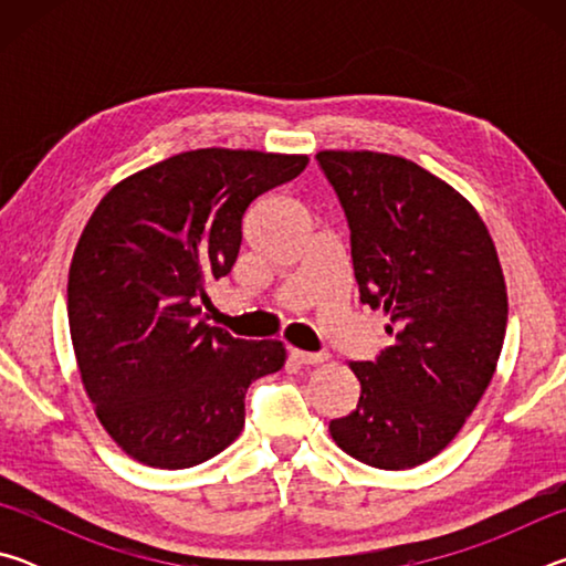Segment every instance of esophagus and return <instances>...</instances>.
<instances>
[{"instance_id": "34e87169", "label": "esophagus", "mask_w": 566, "mask_h": 566, "mask_svg": "<svg viewBox=\"0 0 566 566\" xmlns=\"http://www.w3.org/2000/svg\"><path fill=\"white\" fill-rule=\"evenodd\" d=\"M290 354H292V359H294L296 364H322V361L329 359L324 352H302V349H292Z\"/></svg>"}]
</instances>
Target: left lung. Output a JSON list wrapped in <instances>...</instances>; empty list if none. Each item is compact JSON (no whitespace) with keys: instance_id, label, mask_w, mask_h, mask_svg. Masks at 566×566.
Masks as SVG:
<instances>
[{"instance_id":"left-lung-1","label":"left lung","mask_w":566,"mask_h":566,"mask_svg":"<svg viewBox=\"0 0 566 566\" xmlns=\"http://www.w3.org/2000/svg\"><path fill=\"white\" fill-rule=\"evenodd\" d=\"M317 161L347 214L359 300L385 310L395 337L375 361H349L361 395L329 434L364 464L411 469L452 442L494 377L500 256L476 209L415 161L367 149Z\"/></svg>"}]
</instances>
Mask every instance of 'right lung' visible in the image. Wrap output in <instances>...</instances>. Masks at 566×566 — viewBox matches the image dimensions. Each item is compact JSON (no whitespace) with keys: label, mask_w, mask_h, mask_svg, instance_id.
Masks as SVG:
<instances>
[{"label":"right lung","mask_w":566,"mask_h":566,"mask_svg":"<svg viewBox=\"0 0 566 566\" xmlns=\"http://www.w3.org/2000/svg\"><path fill=\"white\" fill-rule=\"evenodd\" d=\"M306 155L195 149L114 185L76 242L66 312L82 385L107 434L157 469L202 464L244 427L254 379L284 367L276 339L199 319L232 272L249 205L302 175Z\"/></svg>","instance_id":"obj_1"}]
</instances>
